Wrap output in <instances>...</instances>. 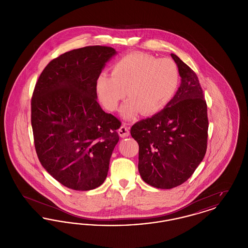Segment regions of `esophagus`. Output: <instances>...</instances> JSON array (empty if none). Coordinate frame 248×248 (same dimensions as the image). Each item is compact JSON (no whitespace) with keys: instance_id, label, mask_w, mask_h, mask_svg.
Instances as JSON below:
<instances>
[{"instance_id":"1","label":"esophagus","mask_w":248,"mask_h":248,"mask_svg":"<svg viewBox=\"0 0 248 248\" xmlns=\"http://www.w3.org/2000/svg\"><path fill=\"white\" fill-rule=\"evenodd\" d=\"M129 128H128L125 124H123V125L120 127V129H119V135H120V137H122V138H126V137L129 136Z\"/></svg>"}]
</instances>
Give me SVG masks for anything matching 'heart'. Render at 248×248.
Returning a JSON list of instances; mask_svg holds the SVG:
<instances>
[{
	"mask_svg": "<svg viewBox=\"0 0 248 248\" xmlns=\"http://www.w3.org/2000/svg\"><path fill=\"white\" fill-rule=\"evenodd\" d=\"M179 83L176 63L170 59H157L142 52L129 53L111 67V76L102 72L95 82L99 101L108 110L114 111L125 97L130 98L122 108L125 118L140 111L154 115L173 98Z\"/></svg>",
	"mask_w": 248,
	"mask_h": 248,
	"instance_id": "b5f03b06",
	"label": "heart"
}]
</instances>
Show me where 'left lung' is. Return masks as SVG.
<instances>
[{"instance_id":"1","label":"left lung","mask_w":248,"mask_h":248,"mask_svg":"<svg viewBox=\"0 0 248 248\" xmlns=\"http://www.w3.org/2000/svg\"><path fill=\"white\" fill-rule=\"evenodd\" d=\"M181 84L171 101L130 130L139 143L142 179L158 189L188 180L202 161L208 138L207 105L196 73L175 54Z\"/></svg>"}]
</instances>
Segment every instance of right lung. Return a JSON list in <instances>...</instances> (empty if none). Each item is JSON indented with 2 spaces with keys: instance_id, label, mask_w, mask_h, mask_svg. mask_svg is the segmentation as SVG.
Listing matches in <instances>:
<instances>
[{
  "instance_id": "1",
  "label": "right lung",
  "mask_w": 248,
  "mask_h": 248,
  "mask_svg": "<svg viewBox=\"0 0 248 248\" xmlns=\"http://www.w3.org/2000/svg\"><path fill=\"white\" fill-rule=\"evenodd\" d=\"M115 53L100 46L66 52L48 63L36 83L31 118L36 154L67 188L90 190L106 179L121 122L96 101L95 82Z\"/></svg>"
}]
</instances>
